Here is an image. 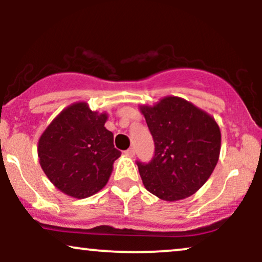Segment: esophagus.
Returning a JSON list of instances; mask_svg holds the SVG:
<instances>
[{
    "instance_id": "34e87169",
    "label": "esophagus",
    "mask_w": 262,
    "mask_h": 262,
    "mask_svg": "<svg viewBox=\"0 0 262 262\" xmlns=\"http://www.w3.org/2000/svg\"><path fill=\"white\" fill-rule=\"evenodd\" d=\"M124 154L127 155V156H129V158H133V156L135 155V150L133 148H129L128 150H125Z\"/></svg>"
}]
</instances>
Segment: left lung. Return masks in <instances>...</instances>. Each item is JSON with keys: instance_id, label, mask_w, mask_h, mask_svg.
<instances>
[{"instance_id": "obj_1", "label": "left lung", "mask_w": 262, "mask_h": 262, "mask_svg": "<svg viewBox=\"0 0 262 262\" xmlns=\"http://www.w3.org/2000/svg\"><path fill=\"white\" fill-rule=\"evenodd\" d=\"M155 145L148 164L137 161L144 186L164 201L192 196L212 175L221 152V130L208 113L169 96L141 106Z\"/></svg>"}]
</instances>
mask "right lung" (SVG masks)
<instances>
[{
  "label": "right lung",
  "mask_w": 262,
  "mask_h": 262,
  "mask_svg": "<svg viewBox=\"0 0 262 262\" xmlns=\"http://www.w3.org/2000/svg\"><path fill=\"white\" fill-rule=\"evenodd\" d=\"M106 121V113L93 112L86 102H77L65 108L41 134L38 143L41 169L68 196L90 197L110 180L121 151L114 148Z\"/></svg>",
  "instance_id": "add662e5"
}]
</instances>
